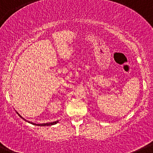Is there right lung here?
<instances>
[{
  "label": "right lung",
  "mask_w": 153,
  "mask_h": 153,
  "mask_svg": "<svg viewBox=\"0 0 153 153\" xmlns=\"http://www.w3.org/2000/svg\"><path fill=\"white\" fill-rule=\"evenodd\" d=\"M17 114H18V115H19V116H20V117H22V119H24V118H23V117H22V116H21V115H19V113H18V112H17ZM24 120H25V119H24ZM29 123H30V122H29ZM58 123V121L52 122V123H42V124H36V123H32V122H31V123H30L33 124V125H36V126H52V125H54V124H56V123Z\"/></svg>",
  "instance_id": "right-lung-1"
}]
</instances>
